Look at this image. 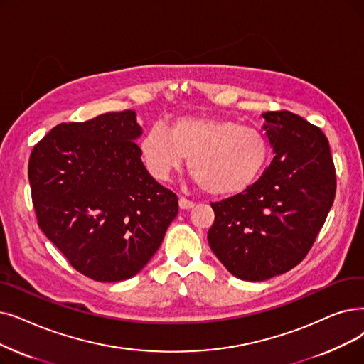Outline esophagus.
<instances>
[{"mask_svg": "<svg viewBox=\"0 0 364 364\" xmlns=\"http://www.w3.org/2000/svg\"><path fill=\"white\" fill-rule=\"evenodd\" d=\"M178 203H180V208L181 210H191V208L195 207V202L193 200H188L186 198H180Z\"/></svg>", "mask_w": 364, "mask_h": 364, "instance_id": "1", "label": "esophagus"}]
</instances>
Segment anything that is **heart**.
Returning <instances> with one entry per match:
<instances>
[{
  "instance_id": "b5f03b06",
  "label": "heart",
  "mask_w": 364,
  "mask_h": 364,
  "mask_svg": "<svg viewBox=\"0 0 364 364\" xmlns=\"http://www.w3.org/2000/svg\"><path fill=\"white\" fill-rule=\"evenodd\" d=\"M141 154L151 176L169 180L188 156V171L208 195L244 192L263 171L269 147L256 129L214 116H184L166 129L154 123L141 139Z\"/></svg>"
}]
</instances>
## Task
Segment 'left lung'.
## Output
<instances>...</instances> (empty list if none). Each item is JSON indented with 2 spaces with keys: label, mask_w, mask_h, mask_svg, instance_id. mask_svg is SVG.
<instances>
[{
  "label": "left lung",
  "mask_w": 364,
  "mask_h": 364,
  "mask_svg": "<svg viewBox=\"0 0 364 364\" xmlns=\"http://www.w3.org/2000/svg\"><path fill=\"white\" fill-rule=\"evenodd\" d=\"M263 129L274 159L242 193L213 202L208 244L240 279L264 281L305 259L336 193V172L326 135L286 112H267Z\"/></svg>",
  "instance_id": "obj_1"
}]
</instances>
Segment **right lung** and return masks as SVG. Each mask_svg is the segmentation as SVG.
Masks as SVG:
<instances>
[{
  "label": "right lung",
  "mask_w": 364,
  "mask_h": 364,
  "mask_svg": "<svg viewBox=\"0 0 364 364\" xmlns=\"http://www.w3.org/2000/svg\"><path fill=\"white\" fill-rule=\"evenodd\" d=\"M132 109L60 123L28 164L40 229L75 271L101 282L136 275L161 247L178 198L141 161Z\"/></svg>",
  "instance_id": "1"
}]
</instances>
